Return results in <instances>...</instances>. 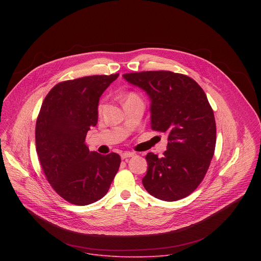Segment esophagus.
<instances>
[{"label": "esophagus", "mask_w": 261, "mask_h": 261, "mask_svg": "<svg viewBox=\"0 0 261 261\" xmlns=\"http://www.w3.org/2000/svg\"><path fill=\"white\" fill-rule=\"evenodd\" d=\"M134 156V153H132V152H125V153H123L122 155H121V157H122V159H126V158H130V157H133Z\"/></svg>", "instance_id": "esophagus-1"}]
</instances>
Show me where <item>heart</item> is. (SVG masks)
Segmentation results:
<instances>
[{
  "instance_id": "heart-1",
  "label": "heart",
  "mask_w": 261,
  "mask_h": 261,
  "mask_svg": "<svg viewBox=\"0 0 261 261\" xmlns=\"http://www.w3.org/2000/svg\"><path fill=\"white\" fill-rule=\"evenodd\" d=\"M130 97H135V95H134V94H130V95L128 96V98H130Z\"/></svg>"
}]
</instances>
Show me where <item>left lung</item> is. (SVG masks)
Returning a JSON list of instances; mask_svg holds the SVG:
<instances>
[{
	"label": "left lung",
	"instance_id": "left-lung-1",
	"mask_svg": "<svg viewBox=\"0 0 261 261\" xmlns=\"http://www.w3.org/2000/svg\"><path fill=\"white\" fill-rule=\"evenodd\" d=\"M123 77L150 97L151 127L168 136L161 158L153 153L145 157L143 187L165 201L190 195L203 179L216 146V122L205 93L191 77L170 71L127 73Z\"/></svg>",
	"mask_w": 261,
	"mask_h": 261
}]
</instances>
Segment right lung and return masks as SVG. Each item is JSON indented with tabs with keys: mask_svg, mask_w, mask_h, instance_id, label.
<instances>
[{
	"mask_svg": "<svg viewBox=\"0 0 261 261\" xmlns=\"http://www.w3.org/2000/svg\"><path fill=\"white\" fill-rule=\"evenodd\" d=\"M118 77L117 73L60 83L42 103L35 131L37 155L53 189L70 203L101 199L119 170L120 155L90 152L85 143L97 125L101 95Z\"/></svg>",
	"mask_w": 261,
	"mask_h": 261,
	"instance_id": "obj_1",
	"label": "right lung"
}]
</instances>
